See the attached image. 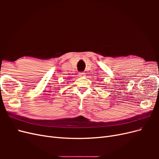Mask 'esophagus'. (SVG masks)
<instances>
[{"instance_id":"esophagus-1","label":"esophagus","mask_w":159,"mask_h":159,"mask_svg":"<svg viewBox=\"0 0 159 159\" xmlns=\"http://www.w3.org/2000/svg\"><path fill=\"white\" fill-rule=\"evenodd\" d=\"M85 75V73H83V72H80V73H79V76L80 77H83Z\"/></svg>"}]
</instances>
